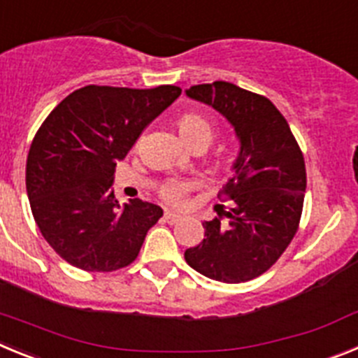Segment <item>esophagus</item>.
<instances>
[{
  "label": "esophagus",
  "mask_w": 358,
  "mask_h": 358,
  "mask_svg": "<svg viewBox=\"0 0 358 358\" xmlns=\"http://www.w3.org/2000/svg\"><path fill=\"white\" fill-rule=\"evenodd\" d=\"M163 218H164V220H166V222H169V224H176V222H179V220H181L182 217H181V215H179V213H176V211L166 210V211H164Z\"/></svg>",
  "instance_id": "obj_1"
}]
</instances>
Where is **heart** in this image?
I'll list each match as a JSON object with an SVG mask.
<instances>
[{
	"label": "heart",
	"instance_id": "b5f03b06",
	"mask_svg": "<svg viewBox=\"0 0 358 358\" xmlns=\"http://www.w3.org/2000/svg\"><path fill=\"white\" fill-rule=\"evenodd\" d=\"M179 132H181L182 140L189 138H197V136H206L211 140V125L199 115H185L179 120ZM192 189V185L181 179H170L161 186L159 194L170 204H179L185 199V195Z\"/></svg>",
	"mask_w": 358,
	"mask_h": 358
}]
</instances>
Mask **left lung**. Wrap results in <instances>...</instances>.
<instances>
[{
    "label": "left lung",
    "instance_id": "left-lung-1",
    "mask_svg": "<svg viewBox=\"0 0 358 358\" xmlns=\"http://www.w3.org/2000/svg\"><path fill=\"white\" fill-rule=\"evenodd\" d=\"M185 93L220 113L238 141L224 185L229 206L220 208L215 220L202 222L206 238L186 249L185 258L211 280H252L283 255L296 235L306 188L303 154L268 98L224 80L192 85Z\"/></svg>",
    "mask_w": 358,
    "mask_h": 358
}]
</instances>
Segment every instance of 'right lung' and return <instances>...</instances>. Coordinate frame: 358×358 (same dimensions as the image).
Listing matches in <instances>:
<instances>
[{
  "instance_id": "right-lung-1",
  "label": "right lung",
  "mask_w": 358,
  "mask_h": 358,
  "mask_svg": "<svg viewBox=\"0 0 358 358\" xmlns=\"http://www.w3.org/2000/svg\"><path fill=\"white\" fill-rule=\"evenodd\" d=\"M179 94L176 85H85L44 120L28 152V201L46 242L69 265L110 273L136 260L163 210L141 199L120 204L115 166Z\"/></svg>"
}]
</instances>
